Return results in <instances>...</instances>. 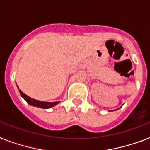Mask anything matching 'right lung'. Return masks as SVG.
I'll list each match as a JSON object with an SVG mask.
<instances>
[{"instance_id": "right-lung-1", "label": "right lung", "mask_w": 150, "mask_h": 150, "mask_svg": "<svg viewBox=\"0 0 150 150\" xmlns=\"http://www.w3.org/2000/svg\"><path fill=\"white\" fill-rule=\"evenodd\" d=\"M19 92H20L21 96L22 98H24V99L26 101L28 104H29L30 105H32V106L38 107V108H41V109H50L52 107L55 106L56 105H58L60 102H53V103H50V102H41V101L36 100L35 98H32L31 97L27 96L26 94H24V92H22L19 89Z\"/></svg>"}]
</instances>
